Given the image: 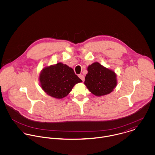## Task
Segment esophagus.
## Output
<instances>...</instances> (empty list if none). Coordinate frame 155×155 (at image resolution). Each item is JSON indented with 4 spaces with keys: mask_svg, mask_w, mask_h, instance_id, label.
I'll list each match as a JSON object with an SVG mask.
<instances>
[{
    "mask_svg": "<svg viewBox=\"0 0 155 155\" xmlns=\"http://www.w3.org/2000/svg\"><path fill=\"white\" fill-rule=\"evenodd\" d=\"M79 78L84 82V80H85V77H84V76L83 75V74H79Z\"/></svg>",
    "mask_w": 155,
    "mask_h": 155,
    "instance_id": "esophagus-1",
    "label": "esophagus"
}]
</instances>
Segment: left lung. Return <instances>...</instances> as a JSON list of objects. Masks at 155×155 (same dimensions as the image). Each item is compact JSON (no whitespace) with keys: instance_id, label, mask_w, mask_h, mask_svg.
<instances>
[{"instance_id":"left-lung-1","label":"left lung","mask_w":155,"mask_h":155,"mask_svg":"<svg viewBox=\"0 0 155 155\" xmlns=\"http://www.w3.org/2000/svg\"><path fill=\"white\" fill-rule=\"evenodd\" d=\"M84 84L94 95L101 97L111 93L117 84V74L114 70L98 62L89 65Z\"/></svg>"}]
</instances>
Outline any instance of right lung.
<instances>
[{
    "instance_id": "add662e5",
    "label": "right lung",
    "mask_w": 155,
    "mask_h": 155,
    "mask_svg": "<svg viewBox=\"0 0 155 155\" xmlns=\"http://www.w3.org/2000/svg\"><path fill=\"white\" fill-rule=\"evenodd\" d=\"M39 81L45 92L57 99L66 97L76 84L82 82L72 68L61 62L44 67L40 72Z\"/></svg>"
}]
</instances>
